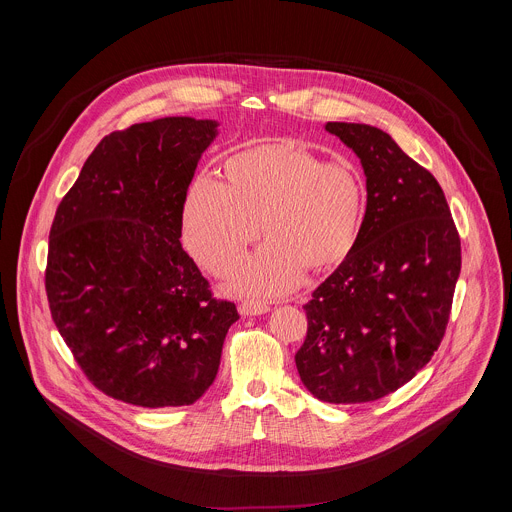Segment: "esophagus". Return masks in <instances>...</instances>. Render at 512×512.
Wrapping results in <instances>:
<instances>
[{"label":"esophagus","mask_w":512,"mask_h":512,"mask_svg":"<svg viewBox=\"0 0 512 512\" xmlns=\"http://www.w3.org/2000/svg\"><path fill=\"white\" fill-rule=\"evenodd\" d=\"M239 310L243 316H261V314L269 312V306L261 300H247L239 306Z\"/></svg>","instance_id":"esophagus-1"}]
</instances>
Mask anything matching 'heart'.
<instances>
[{
  "label": "heart",
  "mask_w": 512,
  "mask_h": 512,
  "mask_svg": "<svg viewBox=\"0 0 512 512\" xmlns=\"http://www.w3.org/2000/svg\"><path fill=\"white\" fill-rule=\"evenodd\" d=\"M223 176L225 184L200 180L188 190L184 243L204 269L225 275L259 237L261 222L269 241L231 279L241 294H281L304 269H332L354 249L367 188L352 164L267 143L229 158Z\"/></svg>",
  "instance_id": "obj_1"
}]
</instances>
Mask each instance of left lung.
Listing matches in <instances>:
<instances>
[{
  "label": "left lung",
  "instance_id": "1",
  "mask_svg": "<svg viewBox=\"0 0 512 512\" xmlns=\"http://www.w3.org/2000/svg\"><path fill=\"white\" fill-rule=\"evenodd\" d=\"M358 156L367 212L350 255L304 306L296 352L306 389L326 403L377 401L431 360L452 312L460 235L442 186L395 139L364 123H326Z\"/></svg>",
  "mask_w": 512,
  "mask_h": 512
}]
</instances>
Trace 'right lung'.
<instances>
[{"label":"right lung","mask_w":512,"mask_h":512,"mask_svg":"<svg viewBox=\"0 0 512 512\" xmlns=\"http://www.w3.org/2000/svg\"><path fill=\"white\" fill-rule=\"evenodd\" d=\"M216 121L164 117L113 131L56 208L46 296L87 379L137 407L198 401L239 320L182 249V212Z\"/></svg>","instance_id":"obj_1"}]
</instances>
